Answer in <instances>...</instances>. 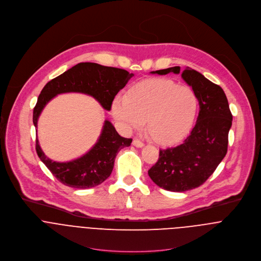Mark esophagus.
Here are the masks:
<instances>
[{
    "instance_id": "34e87169",
    "label": "esophagus",
    "mask_w": 261,
    "mask_h": 261,
    "mask_svg": "<svg viewBox=\"0 0 261 261\" xmlns=\"http://www.w3.org/2000/svg\"><path fill=\"white\" fill-rule=\"evenodd\" d=\"M133 145H134L135 147H137V148H142V147L144 146V143H143L142 141H140L139 139H135V140L133 141Z\"/></svg>"
}]
</instances>
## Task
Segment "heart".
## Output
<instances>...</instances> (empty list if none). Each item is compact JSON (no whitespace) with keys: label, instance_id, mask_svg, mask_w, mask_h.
Instances as JSON below:
<instances>
[{"label":"heart","instance_id":"1","mask_svg":"<svg viewBox=\"0 0 261 261\" xmlns=\"http://www.w3.org/2000/svg\"><path fill=\"white\" fill-rule=\"evenodd\" d=\"M198 112L195 91L167 79L137 83L125 97L117 96L111 105L113 118L124 130L141 128L146 119L152 139L162 145L184 139L193 128Z\"/></svg>","mask_w":261,"mask_h":261}]
</instances>
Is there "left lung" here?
<instances>
[{"label": "left lung", "mask_w": 261, "mask_h": 261, "mask_svg": "<svg viewBox=\"0 0 261 261\" xmlns=\"http://www.w3.org/2000/svg\"><path fill=\"white\" fill-rule=\"evenodd\" d=\"M179 66L152 71L178 74ZM182 80L199 99V115L190 135L177 146L159 151V158L149 170L151 179L171 192L198 188L214 172L227 152L232 115L223 90L200 72L186 68Z\"/></svg>", "instance_id": "left-lung-1"}]
</instances>
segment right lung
<instances>
[{"label": "right lung", "instance_id": "right-lung-1", "mask_svg": "<svg viewBox=\"0 0 261 261\" xmlns=\"http://www.w3.org/2000/svg\"><path fill=\"white\" fill-rule=\"evenodd\" d=\"M134 76L124 69L103 66L92 62L79 63L50 81L42 90L34 108V124L45 106L54 97L64 93H82L95 98L105 110H110L116 94ZM132 139L118 135L109 120H105L101 135L94 147L82 157L56 162L48 158L36 140V150L43 163L63 185L75 189H89L102 184L113 169L117 153L130 146Z\"/></svg>", "mask_w": 261, "mask_h": 261}]
</instances>
